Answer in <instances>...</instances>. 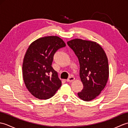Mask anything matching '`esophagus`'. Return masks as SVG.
I'll list each match as a JSON object with an SVG mask.
<instances>
[{
  "mask_svg": "<svg viewBox=\"0 0 128 128\" xmlns=\"http://www.w3.org/2000/svg\"><path fill=\"white\" fill-rule=\"evenodd\" d=\"M75 80V78L74 77H72V76H70L69 77L68 79L66 80L67 82H72L73 81Z\"/></svg>",
  "mask_w": 128,
  "mask_h": 128,
  "instance_id": "1",
  "label": "esophagus"
}]
</instances>
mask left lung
<instances>
[{
	"mask_svg": "<svg viewBox=\"0 0 128 128\" xmlns=\"http://www.w3.org/2000/svg\"><path fill=\"white\" fill-rule=\"evenodd\" d=\"M80 63V77L84 85L78 97L85 101L94 99L107 82L109 66L104 50L96 42L74 39L67 42Z\"/></svg>",
	"mask_w": 128,
	"mask_h": 128,
	"instance_id": "obj_1",
	"label": "left lung"
}]
</instances>
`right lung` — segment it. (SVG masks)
I'll return each mask as SVG.
<instances>
[{"label": "right lung", "mask_w": 128, "mask_h": 128, "mask_svg": "<svg viewBox=\"0 0 128 128\" xmlns=\"http://www.w3.org/2000/svg\"><path fill=\"white\" fill-rule=\"evenodd\" d=\"M66 46L57 36L42 37L30 45L22 64L23 78L29 92L40 100L52 97L60 88L58 73L52 66L54 54Z\"/></svg>", "instance_id": "add662e5"}]
</instances>
